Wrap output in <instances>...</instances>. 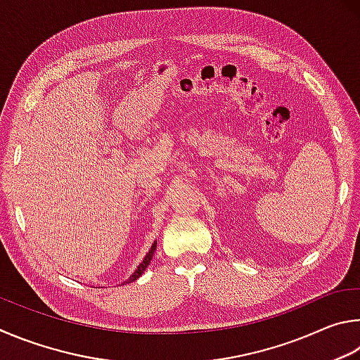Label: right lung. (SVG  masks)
Returning a JSON list of instances; mask_svg holds the SVG:
<instances>
[{
  "mask_svg": "<svg viewBox=\"0 0 360 360\" xmlns=\"http://www.w3.org/2000/svg\"><path fill=\"white\" fill-rule=\"evenodd\" d=\"M155 251H156V242L153 243V245H151V248L148 250V253H147V256H145L143 257V259H142V262L141 264H139V266H137V269L134 270V272H132V275L129 276V278L128 280H124L123 281V285H128V283H132V281H136L137 278H139V276H141L143 272H145V270H147V267H148V264H150V261H151V257H153V255H155Z\"/></svg>",
  "mask_w": 360,
  "mask_h": 360,
  "instance_id": "right-lung-1",
  "label": "right lung"
}]
</instances>
